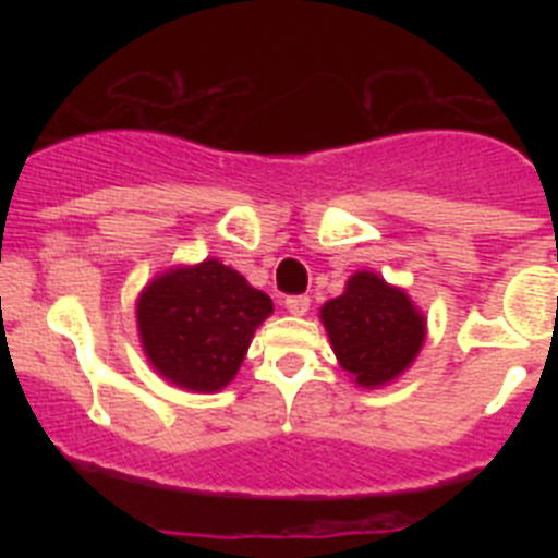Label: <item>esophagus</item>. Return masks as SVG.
<instances>
[{
    "label": "esophagus",
    "instance_id": "esophagus-1",
    "mask_svg": "<svg viewBox=\"0 0 558 558\" xmlns=\"http://www.w3.org/2000/svg\"><path fill=\"white\" fill-rule=\"evenodd\" d=\"M290 315H307L310 310V295H290L288 302H284Z\"/></svg>",
    "mask_w": 558,
    "mask_h": 558
}]
</instances>
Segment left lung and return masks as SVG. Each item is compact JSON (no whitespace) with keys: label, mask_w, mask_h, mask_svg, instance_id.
I'll return each instance as SVG.
<instances>
[{"label":"left lung","mask_w":558,"mask_h":558,"mask_svg":"<svg viewBox=\"0 0 558 558\" xmlns=\"http://www.w3.org/2000/svg\"><path fill=\"white\" fill-rule=\"evenodd\" d=\"M340 368L363 388L397 379L425 343L427 322L402 288L372 270H357L343 295L322 307Z\"/></svg>","instance_id":"1"}]
</instances>
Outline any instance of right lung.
Segmentation results:
<instances>
[{
    "mask_svg": "<svg viewBox=\"0 0 558 558\" xmlns=\"http://www.w3.org/2000/svg\"><path fill=\"white\" fill-rule=\"evenodd\" d=\"M274 313L263 290L220 259L181 265L140 293L136 327L150 366L186 391L211 393L240 372L256 327Z\"/></svg>",
    "mask_w": 558,
    "mask_h": 558,
    "instance_id": "1",
    "label": "right lung"
}]
</instances>
